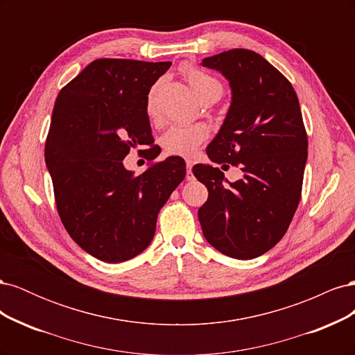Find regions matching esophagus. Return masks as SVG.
Returning <instances> with one entry per match:
<instances>
[{
  "instance_id": "obj_1",
  "label": "esophagus",
  "mask_w": 355,
  "mask_h": 355,
  "mask_svg": "<svg viewBox=\"0 0 355 355\" xmlns=\"http://www.w3.org/2000/svg\"><path fill=\"white\" fill-rule=\"evenodd\" d=\"M187 180H194V175H192V163L187 161Z\"/></svg>"
}]
</instances>
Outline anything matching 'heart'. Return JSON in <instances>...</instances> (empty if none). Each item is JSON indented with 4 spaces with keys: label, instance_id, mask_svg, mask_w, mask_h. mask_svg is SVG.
I'll use <instances>...</instances> for the list:
<instances>
[{
    "label": "heart",
    "instance_id": "b5f03b06",
    "mask_svg": "<svg viewBox=\"0 0 355 355\" xmlns=\"http://www.w3.org/2000/svg\"><path fill=\"white\" fill-rule=\"evenodd\" d=\"M182 73L187 78L188 84L191 85L192 92L197 94L200 101L207 99H219L223 93L222 83L210 75L209 72L202 71L197 67L187 65L182 68ZM155 93L157 85L149 90L146 98V112L148 115H154L155 112ZM209 136V130L206 125L194 124V125H185V124H173L170 125L167 130L159 137L161 146L164 151L170 155H180V157H192L198 146L206 141Z\"/></svg>",
    "mask_w": 355,
    "mask_h": 355
}]
</instances>
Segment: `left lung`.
Wrapping results in <instances>:
<instances>
[{
  "label": "left lung",
  "instance_id": "1",
  "mask_svg": "<svg viewBox=\"0 0 355 355\" xmlns=\"http://www.w3.org/2000/svg\"><path fill=\"white\" fill-rule=\"evenodd\" d=\"M201 65L222 72L232 90L207 155L223 167H240L243 178L227 185L218 167L194 166L192 173L209 189L198 220L214 249L253 259L283 239L300 201L308 157L302 112L293 85L252 50L232 49Z\"/></svg>",
  "mask_w": 355,
  "mask_h": 355
}]
</instances>
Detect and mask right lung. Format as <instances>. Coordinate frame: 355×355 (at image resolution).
I'll list each match as a JSON object with an SVG mask.
<instances>
[{"mask_svg":"<svg viewBox=\"0 0 355 355\" xmlns=\"http://www.w3.org/2000/svg\"><path fill=\"white\" fill-rule=\"evenodd\" d=\"M171 62L96 59L63 87L46 141V164L63 227L96 259L142 253L157 216L184 180V158L168 157L133 176L123 159L135 146L157 158L146 98Z\"/></svg>","mask_w":355,"mask_h":355,"instance_id":"add662e5","label":"right lung"}]
</instances>
